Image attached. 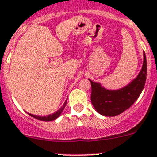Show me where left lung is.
Instances as JSON below:
<instances>
[{
  "label": "left lung",
  "mask_w": 157,
  "mask_h": 157,
  "mask_svg": "<svg viewBox=\"0 0 157 157\" xmlns=\"http://www.w3.org/2000/svg\"><path fill=\"white\" fill-rule=\"evenodd\" d=\"M147 59L144 53V64L137 78L123 88L109 91L90 80L91 104L104 116H117L126 111L137 100L146 82Z\"/></svg>",
  "instance_id": "obj_1"
}]
</instances>
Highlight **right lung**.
Masks as SVG:
<instances>
[{
	"instance_id": "obj_1",
	"label": "right lung",
	"mask_w": 157,
	"mask_h": 157,
	"mask_svg": "<svg viewBox=\"0 0 157 157\" xmlns=\"http://www.w3.org/2000/svg\"><path fill=\"white\" fill-rule=\"evenodd\" d=\"M66 101L65 102V104L63 105V106L60 109L58 110V111H57L56 113H54L51 114V115H48V116H36V115H32V114H30L31 117H33L34 118L36 119H38V120H40V121H53V120H55L56 118H57L60 115H61V113H62V111H63L64 108L66 107Z\"/></svg>"
}]
</instances>
